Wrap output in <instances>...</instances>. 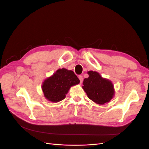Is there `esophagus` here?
Segmentation results:
<instances>
[{
  "label": "esophagus",
  "mask_w": 149,
  "mask_h": 149,
  "mask_svg": "<svg viewBox=\"0 0 149 149\" xmlns=\"http://www.w3.org/2000/svg\"><path fill=\"white\" fill-rule=\"evenodd\" d=\"M78 78H79V80H80V82L82 83L83 81V76H82V75H79Z\"/></svg>",
  "instance_id": "1"
}]
</instances>
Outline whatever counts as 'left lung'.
Instances as JSON below:
<instances>
[{
    "mask_svg": "<svg viewBox=\"0 0 149 149\" xmlns=\"http://www.w3.org/2000/svg\"><path fill=\"white\" fill-rule=\"evenodd\" d=\"M89 77L83 81L84 91L90 100L100 104L109 102L113 97L114 90L113 84L109 80L102 78L96 71H88Z\"/></svg>",
    "mask_w": 149,
    "mask_h": 149,
    "instance_id": "8db88e82",
    "label": "left lung"
}]
</instances>
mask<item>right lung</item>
<instances>
[{"mask_svg": "<svg viewBox=\"0 0 149 149\" xmlns=\"http://www.w3.org/2000/svg\"><path fill=\"white\" fill-rule=\"evenodd\" d=\"M80 82L73 71L65 68L59 69L52 76L47 78L42 85L44 96L48 100L57 102L65 98L69 89L72 86Z\"/></svg>", "mask_w": 149, "mask_h": 149, "instance_id": "add662e5", "label": "right lung"}]
</instances>
